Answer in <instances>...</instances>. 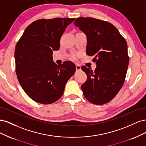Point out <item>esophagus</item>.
<instances>
[{
  "label": "esophagus",
  "mask_w": 146,
  "mask_h": 146,
  "mask_svg": "<svg viewBox=\"0 0 146 146\" xmlns=\"http://www.w3.org/2000/svg\"><path fill=\"white\" fill-rule=\"evenodd\" d=\"M81 70V66L79 64H76V70Z\"/></svg>",
  "instance_id": "1"
}]
</instances>
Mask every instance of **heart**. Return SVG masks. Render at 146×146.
<instances>
[{
    "label": "heart",
    "mask_w": 146,
    "mask_h": 146,
    "mask_svg": "<svg viewBox=\"0 0 146 146\" xmlns=\"http://www.w3.org/2000/svg\"><path fill=\"white\" fill-rule=\"evenodd\" d=\"M72 57L73 58H76V57H77V55L76 54H72Z\"/></svg>",
    "instance_id": "b5f03b06"
}]
</instances>
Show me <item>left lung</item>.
<instances>
[{
	"instance_id": "1",
	"label": "left lung",
	"mask_w": 146,
	"mask_h": 146,
	"mask_svg": "<svg viewBox=\"0 0 146 146\" xmlns=\"http://www.w3.org/2000/svg\"><path fill=\"white\" fill-rule=\"evenodd\" d=\"M74 25L87 37L86 54L94 56L97 67L92 70L81 69L87 80L81 86L83 94L91 103L103 105L111 101L125 82L129 56L125 39L116 27L107 21L93 17H78Z\"/></svg>"
}]
</instances>
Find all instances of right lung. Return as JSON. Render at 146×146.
<instances>
[{
	"mask_svg": "<svg viewBox=\"0 0 146 146\" xmlns=\"http://www.w3.org/2000/svg\"><path fill=\"white\" fill-rule=\"evenodd\" d=\"M74 18L41 19L25 29L15 52L16 73L21 87L30 98L50 104L62 96L66 82L76 72L72 61L56 64L53 51L60 48V38Z\"/></svg>",
	"mask_w": 146,
	"mask_h": 146,
	"instance_id": "obj_1",
	"label": "right lung"
}]
</instances>
